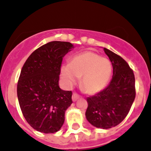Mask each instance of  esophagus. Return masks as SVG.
I'll return each instance as SVG.
<instances>
[{
  "label": "esophagus",
  "instance_id": "obj_1",
  "mask_svg": "<svg viewBox=\"0 0 151 151\" xmlns=\"http://www.w3.org/2000/svg\"><path fill=\"white\" fill-rule=\"evenodd\" d=\"M78 99H79V95L75 94V93L73 94V95H72V100H73V101H76Z\"/></svg>",
  "mask_w": 151,
  "mask_h": 151
}]
</instances>
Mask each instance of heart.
I'll list each match as a JSON object with an SVG mask.
<instances>
[{
    "mask_svg": "<svg viewBox=\"0 0 151 151\" xmlns=\"http://www.w3.org/2000/svg\"><path fill=\"white\" fill-rule=\"evenodd\" d=\"M112 73L108 59L92 51H86L73 56L69 64L61 67V78L67 87H72L81 78L80 86L88 95H95L104 90Z\"/></svg>",
    "mask_w": 151,
    "mask_h": 151,
    "instance_id": "1",
    "label": "heart"
}]
</instances>
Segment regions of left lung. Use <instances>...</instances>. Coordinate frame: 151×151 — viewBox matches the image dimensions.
Here are the masks:
<instances>
[{
    "label": "left lung",
    "mask_w": 151,
    "mask_h": 151,
    "mask_svg": "<svg viewBox=\"0 0 151 151\" xmlns=\"http://www.w3.org/2000/svg\"><path fill=\"white\" fill-rule=\"evenodd\" d=\"M113 67L110 84L103 91L87 99L85 116L91 124L109 129L126 118L135 99V77L128 63L115 52L104 48Z\"/></svg>",
    "instance_id": "left-lung-1"
}]
</instances>
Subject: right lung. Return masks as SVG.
Masks as SVG:
<instances>
[{
    "label": "right lung",
    "instance_id": "add662e5",
    "mask_svg": "<svg viewBox=\"0 0 151 151\" xmlns=\"http://www.w3.org/2000/svg\"><path fill=\"white\" fill-rule=\"evenodd\" d=\"M68 42L45 44L29 56L17 86L18 102L23 116L35 130L53 133L60 129L65 111L72 104V92L59 86L63 56L73 49Z\"/></svg>",
    "mask_w": 151,
    "mask_h": 151
}]
</instances>
